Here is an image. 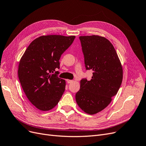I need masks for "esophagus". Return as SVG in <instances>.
<instances>
[{
  "label": "esophagus",
  "instance_id": "esophagus-1",
  "mask_svg": "<svg viewBox=\"0 0 146 146\" xmlns=\"http://www.w3.org/2000/svg\"><path fill=\"white\" fill-rule=\"evenodd\" d=\"M66 81L68 84H70V83H72V82H73L72 80H69V79H67Z\"/></svg>",
  "mask_w": 146,
  "mask_h": 146
}]
</instances>
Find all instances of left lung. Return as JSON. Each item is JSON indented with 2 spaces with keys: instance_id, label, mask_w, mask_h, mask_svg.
Wrapping results in <instances>:
<instances>
[{
  "instance_id": "8db88e82",
  "label": "left lung",
  "mask_w": 146,
  "mask_h": 146,
  "mask_svg": "<svg viewBox=\"0 0 146 146\" xmlns=\"http://www.w3.org/2000/svg\"><path fill=\"white\" fill-rule=\"evenodd\" d=\"M86 70L93 71L91 80L82 79L76 101L85 113L94 115L104 109L116 96L123 78V70L116 50L106 38L80 36Z\"/></svg>"
}]
</instances>
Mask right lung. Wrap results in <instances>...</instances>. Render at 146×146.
Returning <instances> with one entry per match:
<instances>
[{"label": "right lung", "instance_id": "right-lung-1", "mask_svg": "<svg viewBox=\"0 0 146 146\" xmlns=\"http://www.w3.org/2000/svg\"><path fill=\"white\" fill-rule=\"evenodd\" d=\"M75 36H42L30 44L20 61L18 74L23 90L37 109H53L65 91L66 81L58 77L61 55ZM55 72L53 74L52 72Z\"/></svg>", "mask_w": 146, "mask_h": 146}]
</instances>
